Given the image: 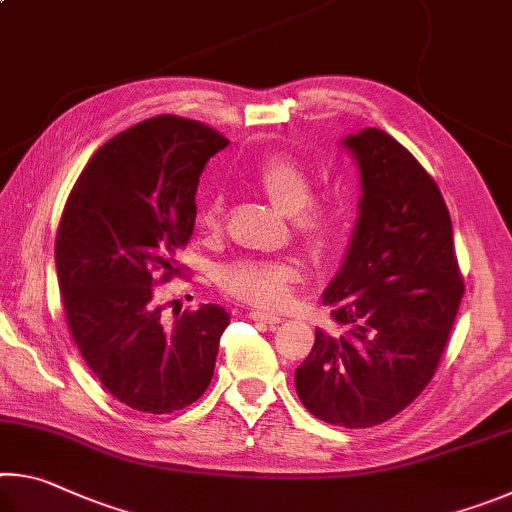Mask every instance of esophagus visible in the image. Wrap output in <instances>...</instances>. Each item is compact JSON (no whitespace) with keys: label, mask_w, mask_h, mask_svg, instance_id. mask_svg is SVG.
Segmentation results:
<instances>
[{"label":"esophagus","mask_w":512,"mask_h":512,"mask_svg":"<svg viewBox=\"0 0 512 512\" xmlns=\"http://www.w3.org/2000/svg\"><path fill=\"white\" fill-rule=\"evenodd\" d=\"M248 318L262 320V323H268V325H275L282 320V316H277V314H273V311H266V309H250Z\"/></svg>","instance_id":"34e87169"}]
</instances>
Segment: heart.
Here are the masks:
<instances>
[{"label":"heart","mask_w":512,"mask_h":512,"mask_svg":"<svg viewBox=\"0 0 512 512\" xmlns=\"http://www.w3.org/2000/svg\"><path fill=\"white\" fill-rule=\"evenodd\" d=\"M257 187L271 203L289 214L296 237L314 250L327 253L343 235V210L329 198H314V178L302 162L291 155H268L253 173ZM225 196L210 189L203 196L198 221L205 232H216L223 223ZM302 266L293 257H239L219 271L225 293L253 305L277 307L287 302L293 284L300 282Z\"/></svg>","instance_id":"1"}]
</instances>
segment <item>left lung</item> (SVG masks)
Instances as JSON below:
<instances>
[{
	"mask_svg": "<svg viewBox=\"0 0 512 512\" xmlns=\"http://www.w3.org/2000/svg\"><path fill=\"white\" fill-rule=\"evenodd\" d=\"M341 144L359 164L363 194L323 305L345 332L316 329L296 393L318 420L366 429L391 420L429 384L465 287L452 219L422 164L379 128Z\"/></svg>",
	"mask_w": 512,
	"mask_h": 512,
	"instance_id": "8db88e82",
	"label": "left lung"
}]
</instances>
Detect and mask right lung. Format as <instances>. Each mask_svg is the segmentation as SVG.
Masks as SVG:
<instances>
[{
  "mask_svg": "<svg viewBox=\"0 0 512 512\" xmlns=\"http://www.w3.org/2000/svg\"><path fill=\"white\" fill-rule=\"evenodd\" d=\"M225 146L201 121L151 117L103 144L65 203L56 271L69 332L103 388L135 411H180L212 381L228 311L201 305L167 320L153 284L178 271L198 178Z\"/></svg>",
  "mask_w": 512,
  "mask_h": 512,
  "instance_id": "add662e5",
  "label": "right lung"
}]
</instances>
